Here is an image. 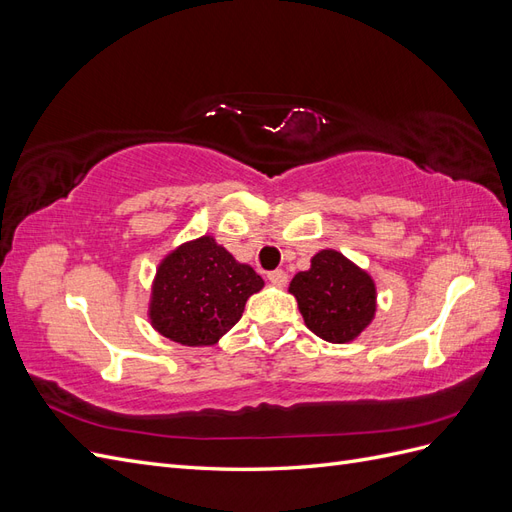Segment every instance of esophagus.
<instances>
[{"label": "esophagus", "mask_w": 512, "mask_h": 512, "mask_svg": "<svg viewBox=\"0 0 512 512\" xmlns=\"http://www.w3.org/2000/svg\"><path fill=\"white\" fill-rule=\"evenodd\" d=\"M269 282L275 284V286H286L288 275H286V271H282V269H275V271L269 273Z\"/></svg>", "instance_id": "34e87169"}]
</instances>
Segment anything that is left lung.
<instances>
[{
	"instance_id": "left-lung-1",
	"label": "left lung",
	"mask_w": 512,
	"mask_h": 512,
	"mask_svg": "<svg viewBox=\"0 0 512 512\" xmlns=\"http://www.w3.org/2000/svg\"><path fill=\"white\" fill-rule=\"evenodd\" d=\"M290 292L299 301L307 329L331 344L350 342L376 312L371 277L333 250L316 254L312 269L294 275Z\"/></svg>"
}]
</instances>
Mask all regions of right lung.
<instances>
[{"label":"right lung","instance_id":"right-lung-1","mask_svg":"<svg viewBox=\"0 0 512 512\" xmlns=\"http://www.w3.org/2000/svg\"><path fill=\"white\" fill-rule=\"evenodd\" d=\"M262 277L239 265L213 237L181 245L158 269L151 322L183 346H211L239 322L245 301Z\"/></svg>","mask_w":512,"mask_h":512}]
</instances>
